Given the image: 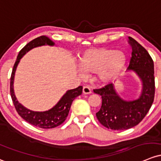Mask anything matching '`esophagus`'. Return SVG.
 Segmentation results:
<instances>
[{
	"label": "esophagus",
	"mask_w": 161,
	"mask_h": 161,
	"mask_svg": "<svg viewBox=\"0 0 161 161\" xmlns=\"http://www.w3.org/2000/svg\"><path fill=\"white\" fill-rule=\"evenodd\" d=\"M82 92H83V94H90L92 93V91H91V89L89 86H86L82 89Z\"/></svg>",
	"instance_id": "obj_1"
}]
</instances>
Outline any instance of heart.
<instances>
[{"label": "heart", "instance_id": "1", "mask_svg": "<svg viewBox=\"0 0 161 161\" xmlns=\"http://www.w3.org/2000/svg\"><path fill=\"white\" fill-rule=\"evenodd\" d=\"M127 56L122 51L91 48L82 52L79 67L86 74L96 73L97 80L106 83L116 77L126 66Z\"/></svg>", "mask_w": 161, "mask_h": 161}]
</instances>
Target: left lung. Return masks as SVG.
Returning <instances> with one entry per match:
<instances>
[{
  "instance_id": "1",
  "label": "left lung",
  "mask_w": 161,
  "mask_h": 161,
  "mask_svg": "<svg viewBox=\"0 0 161 161\" xmlns=\"http://www.w3.org/2000/svg\"><path fill=\"white\" fill-rule=\"evenodd\" d=\"M128 43L132 48V57L127 70L133 72L141 81L142 89L137 99H122L111 83L94 92L102 97V106L96 117L108 129L125 130L139 124L150 110L155 93L154 65L147 51L131 37Z\"/></svg>"
}]
</instances>
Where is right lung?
<instances>
[{
	"label": "right lung",
	"mask_w": 161,
	"mask_h": 161,
	"mask_svg": "<svg viewBox=\"0 0 161 161\" xmlns=\"http://www.w3.org/2000/svg\"><path fill=\"white\" fill-rule=\"evenodd\" d=\"M55 45V42L45 35L38 37V38L31 41L20 51L14 65L11 77L10 92H11V99H12L13 103L17 112L25 120L31 123V125L43 128V129H51V128L56 127L66 119L69 110H70L71 105L73 100L77 96L82 94V86H79L76 89L66 91V92L62 96L58 102L52 109L43 112H37L27 109L22 104L18 102L15 96L14 90V75L17 67H18L21 58L27 52L36 47L43 46V45L54 46Z\"/></svg>",
	"instance_id": "right-lung-1"
}]
</instances>
